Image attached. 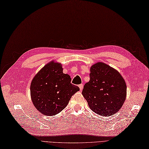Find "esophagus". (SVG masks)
<instances>
[{
	"mask_svg": "<svg viewBox=\"0 0 149 149\" xmlns=\"http://www.w3.org/2000/svg\"><path fill=\"white\" fill-rule=\"evenodd\" d=\"M79 89H80V90L81 91H82V90H83V84H79Z\"/></svg>",
	"mask_w": 149,
	"mask_h": 149,
	"instance_id": "34e87169",
	"label": "esophagus"
}]
</instances>
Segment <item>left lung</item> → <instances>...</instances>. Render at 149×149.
Wrapping results in <instances>:
<instances>
[{"label":"left lung","instance_id":"obj_1","mask_svg":"<svg viewBox=\"0 0 149 149\" xmlns=\"http://www.w3.org/2000/svg\"><path fill=\"white\" fill-rule=\"evenodd\" d=\"M90 71V80L82 92L89 108L103 116L115 114L126 100L124 78L116 70L103 62L92 65Z\"/></svg>","mask_w":149,"mask_h":149}]
</instances>
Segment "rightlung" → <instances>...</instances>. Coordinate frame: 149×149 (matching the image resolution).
<instances>
[{"mask_svg": "<svg viewBox=\"0 0 149 149\" xmlns=\"http://www.w3.org/2000/svg\"><path fill=\"white\" fill-rule=\"evenodd\" d=\"M70 76L63 73L60 63L51 61L34 76L30 86L34 107L45 116H54L62 111L71 96L79 91L71 83Z\"/></svg>", "mask_w": 149, "mask_h": 149, "instance_id": "obj_1", "label": "right lung"}]
</instances>
